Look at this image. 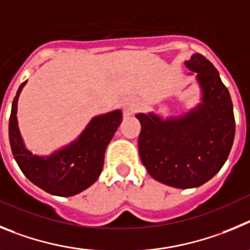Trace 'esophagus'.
Here are the masks:
<instances>
[{"instance_id":"1","label":"esophagus","mask_w":250,"mask_h":250,"mask_svg":"<svg viewBox=\"0 0 250 250\" xmlns=\"http://www.w3.org/2000/svg\"><path fill=\"white\" fill-rule=\"evenodd\" d=\"M134 108H136V105H134L133 103H125V112H132L134 111Z\"/></svg>"}]
</instances>
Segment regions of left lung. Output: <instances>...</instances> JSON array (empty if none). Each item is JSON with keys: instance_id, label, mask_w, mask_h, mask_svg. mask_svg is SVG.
I'll return each mask as SVG.
<instances>
[{"instance_id": "left-lung-1", "label": "left lung", "mask_w": 250, "mask_h": 250, "mask_svg": "<svg viewBox=\"0 0 250 250\" xmlns=\"http://www.w3.org/2000/svg\"><path fill=\"white\" fill-rule=\"evenodd\" d=\"M186 66L197 73L203 92L197 108L166 121L153 113L136 114L142 163L153 178L175 188L199 187L213 178L226 163L235 133L230 94L215 67L199 53Z\"/></svg>"}]
</instances>
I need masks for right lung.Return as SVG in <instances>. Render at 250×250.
Here are the masks:
<instances>
[{"instance_id":"1","label":"right lung","mask_w":250,"mask_h":250,"mask_svg":"<svg viewBox=\"0 0 250 250\" xmlns=\"http://www.w3.org/2000/svg\"><path fill=\"white\" fill-rule=\"evenodd\" d=\"M24 81L12 102L8 134L12 154L22 173L44 192L60 197H71L97 181L103 168L105 148L120 127V109L94 117L87 128L69 146L48 157L33 156L24 148L17 125V100Z\"/></svg>"}]
</instances>
